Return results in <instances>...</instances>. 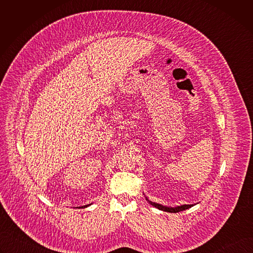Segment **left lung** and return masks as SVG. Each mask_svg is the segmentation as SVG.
Wrapping results in <instances>:
<instances>
[{"label":"left lung","mask_w":253,"mask_h":253,"mask_svg":"<svg viewBox=\"0 0 253 253\" xmlns=\"http://www.w3.org/2000/svg\"><path fill=\"white\" fill-rule=\"evenodd\" d=\"M145 195V194H144ZM146 197V196H145ZM146 200L149 202V204H151L152 206H154L155 208H158L159 210H162V211H166V212H170V213H177V212H180V211H183V210H186L192 206H194V204H183V205H180V206H176V207H170V206H165V205H162V204H159V203H156V202H153V201H150L147 197H146Z\"/></svg>","instance_id":"1"}]
</instances>
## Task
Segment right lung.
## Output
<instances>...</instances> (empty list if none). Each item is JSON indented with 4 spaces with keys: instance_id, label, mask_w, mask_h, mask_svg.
Listing matches in <instances>:
<instances>
[{
    "instance_id": "obj_1",
    "label": "right lung",
    "mask_w": 253,
    "mask_h": 253,
    "mask_svg": "<svg viewBox=\"0 0 253 253\" xmlns=\"http://www.w3.org/2000/svg\"><path fill=\"white\" fill-rule=\"evenodd\" d=\"M92 204V203H91ZM91 204H87V205H84V206H80V207H76V208H86V207H88V206H90Z\"/></svg>"
}]
</instances>
